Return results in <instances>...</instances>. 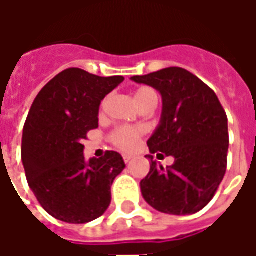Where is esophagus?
I'll use <instances>...</instances> for the list:
<instances>
[{
  "label": "esophagus",
  "mask_w": 256,
  "mask_h": 256,
  "mask_svg": "<svg viewBox=\"0 0 256 256\" xmlns=\"http://www.w3.org/2000/svg\"><path fill=\"white\" fill-rule=\"evenodd\" d=\"M132 159H133V156L132 155H123V160H124V163H128Z\"/></svg>",
  "instance_id": "34e87169"
}]
</instances>
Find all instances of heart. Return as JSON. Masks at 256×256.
<instances>
[{
  "instance_id": "heart-1",
  "label": "heart",
  "mask_w": 256,
  "mask_h": 256,
  "mask_svg": "<svg viewBox=\"0 0 256 256\" xmlns=\"http://www.w3.org/2000/svg\"><path fill=\"white\" fill-rule=\"evenodd\" d=\"M134 100L137 102V106L141 108L148 106H156L158 102V94L154 89L150 88H140L134 93ZM144 134V130L140 128H118L114 133L111 134L112 144L118 146L122 150H134L138 144L140 137Z\"/></svg>"
}]
</instances>
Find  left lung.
<instances>
[{
    "label": "left lung",
    "mask_w": 256,
    "mask_h": 256,
    "mask_svg": "<svg viewBox=\"0 0 256 256\" xmlns=\"http://www.w3.org/2000/svg\"><path fill=\"white\" fill-rule=\"evenodd\" d=\"M132 80L160 93V122L146 144L150 154L174 158V164L164 168L146 155L150 170L140 184L145 202L164 214H194L211 202L226 172V112L214 92L184 68L168 67Z\"/></svg>",
    "instance_id": "left-lung-1"
}]
</instances>
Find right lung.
<instances>
[{
  "label": "right lung",
  "instance_id": "obj_1",
  "mask_svg": "<svg viewBox=\"0 0 256 256\" xmlns=\"http://www.w3.org/2000/svg\"><path fill=\"white\" fill-rule=\"evenodd\" d=\"M123 80L68 68L44 86L31 106L22 162L36 200L56 220L86 224L110 207L112 182L126 164L114 150L86 160L84 141L98 128L101 101Z\"/></svg>",
  "mask_w": 256,
  "mask_h": 256
}]
</instances>
